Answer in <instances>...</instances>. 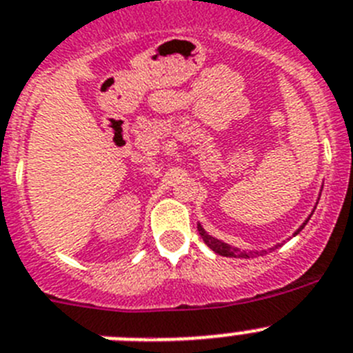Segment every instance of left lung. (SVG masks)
Segmentation results:
<instances>
[{
    "label": "left lung",
    "mask_w": 353,
    "mask_h": 353,
    "mask_svg": "<svg viewBox=\"0 0 353 353\" xmlns=\"http://www.w3.org/2000/svg\"><path fill=\"white\" fill-rule=\"evenodd\" d=\"M305 223H307V221H305ZM305 223L302 224L301 228H299V232H301L302 228L305 226ZM198 232H199V235H201V239H203L205 244H207L208 248H210L214 252H217V254H221V256H228V258H254V256H256V254H258V252L240 251V249L232 248V245L224 244V242H221V240H217V239H214V236L208 235V233L205 232L203 228L199 226V224H198ZM299 232H297V233H299ZM297 233H295V235H297Z\"/></svg>",
    "instance_id": "obj_1"
}]
</instances>
